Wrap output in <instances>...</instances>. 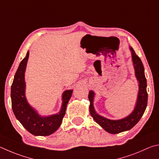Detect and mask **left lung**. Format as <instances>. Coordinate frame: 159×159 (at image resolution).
Wrapping results in <instances>:
<instances>
[{"label":"left lung","mask_w":159,"mask_h":159,"mask_svg":"<svg viewBox=\"0 0 159 159\" xmlns=\"http://www.w3.org/2000/svg\"><path fill=\"white\" fill-rule=\"evenodd\" d=\"M129 48L131 53L135 75L138 83H139L138 84L139 89H138L137 102L131 113L127 117L121 120H112L107 119V118L97 114L95 111L93 105L94 92L91 90L89 91L88 94V99L90 102L89 112H90L91 116L93 117L95 122L99 124L105 131L112 134L128 131L134 127L142 117L145 111L147 105H148V92H147V80L145 75L144 66L140 58L135 54L133 48L129 47Z\"/></svg>","instance_id":"1"}]
</instances>
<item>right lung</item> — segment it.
I'll return each instance as SVG.
<instances>
[{
  "mask_svg": "<svg viewBox=\"0 0 159 159\" xmlns=\"http://www.w3.org/2000/svg\"><path fill=\"white\" fill-rule=\"evenodd\" d=\"M28 57L29 51L27 52L26 56L20 62L14 75L11 86V108L16 119L28 132L34 135L46 136L52 134L60 127L73 90L69 89L63 92L62 107L58 113L49 116H41L39 115L38 112L30 106L25 98L24 76Z\"/></svg>",
  "mask_w": 159,
  "mask_h": 159,
  "instance_id": "right-lung-1",
  "label": "right lung"
}]
</instances>
